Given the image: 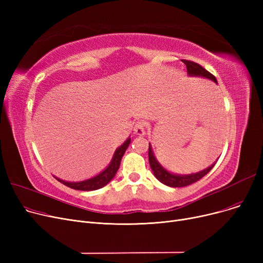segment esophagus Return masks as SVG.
<instances>
[{
  "mask_svg": "<svg viewBox=\"0 0 263 263\" xmlns=\"http://www.w3.org/2000/svg\"><path fill=\"white\" fill-rule=\"evenodd\" d=\"M145 129H146V123L144 121H139V122L135 123L133 131L137 135H144L145 134Z\"/></svg>",
  "mask_w": 263,
  "mask_h": 263,
  "instance_id": "1",
  "label": "esophagus"
}]
</instances>
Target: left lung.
Masks as SVG:
<instances>
[{
	"mask_svg": "<svg viewBox=\"0 0 263 263\" xmlns=\"http://www.w3.org/2000/svg\"><path fill=\"white\" fill-rule=\"evenodd\" d=\"M182 62L185 64L186 66V70L187 73L190 76H198V77H204V78H208L212 81H214L215 83H217L216 78L210 73L208 70H205V69L200 66L199 64L195 63V62H192V61H187V60H182ZM148 158H149V164H150V167L153 170L156 178L160 182H162L165 185H168L172 187H182V186H187L192 183H194L200 179L208 174L213 167H214V164H212L210 167H208L204 171H201L199 173L196 174H192V175H186V176H179V175H174L168 173L167 171H165L161 165L158 163V161L156 160L154 154H153V149H151L150 145H149V149H148Z\"/></svg>",
	"mask_w": 263,
	"mask_h": 263,
	"instance_id": "8db88e82",
	"label": "left lung"
}]
</instances>
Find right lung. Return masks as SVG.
<instances>
[{
	"instance_id": "1",
	"label": "right lung",
	"mask_w": 263,
	"mask_h": 263,
	"mask_svg": "<svg viewBox=\"0 0 263 263\" xmlns=\"http://www.w3.org/2000/svg\"><path fill=\"white\" fill-rule=\"evenodd\" d=\"M130 142H131V139H128L119 148H117V150L114 154V157L112 159V162H110L108 166L102 173H100L98 176H96L91 179H88V180H85V181H81V182H67V181L61 180V179H59V178H57V180H59L61 183H63L64 185L68 186V187H71L73 190H79V191H95V190L103 187L110 180H112L114 176L116 175V173L119 168L121 158L124 155V153H126V150L129 147Z\"/></svg>"
}]
</instances>
